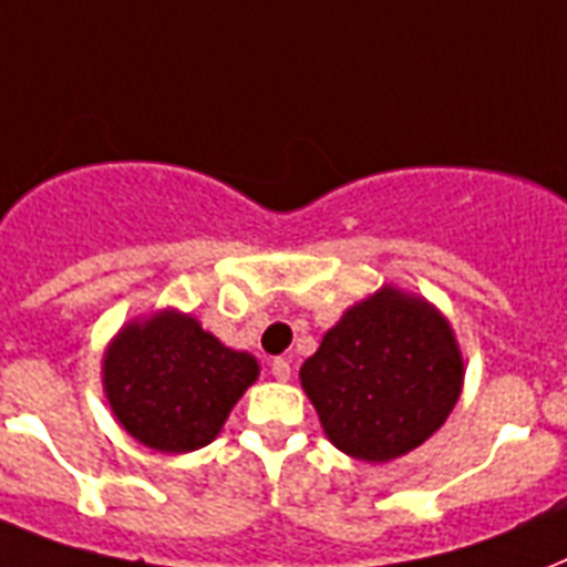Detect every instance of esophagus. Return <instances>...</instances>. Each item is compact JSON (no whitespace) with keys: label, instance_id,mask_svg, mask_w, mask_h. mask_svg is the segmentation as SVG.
<instances>
[{"label":"esophagus","instance_id":"esophagus-1","mask_svg":"<svg viewBox=\"0 0 567 567\" xmlns=\"http://www.w3.org/2000/svg\"><path fill=\"white\" fill-rule=\"evenodd\" d=\"M271 375H275L278 381H289L292 367H289V361H284V358H275V361H271Z\"/></svg>","mask_w":567,"mask_h":567}]
</instances>
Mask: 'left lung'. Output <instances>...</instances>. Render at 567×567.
Wrapping results in <instances>:
<instances>
[{"mask_svg":"<svg viewBox=\"0 0 567 567\" xmlns=\"http://www.w3.org/2000/svg\"><path fill=\"white\" fill-rule=\"evenodd\" d=\"M298 379L337 450L384 464L446 423L462 396L464 354L429 298L384 284L324 331Z\"/></svg>","mask_w":567,"mask_h":567,"instance_id":"obj_1","label":"left lung"}]
</instances>
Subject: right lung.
Wrapping results in <instances>:
<instances>
[{
    "label": "right lung",
    "mask_w": 567,
    "mask_h": 567,
    "mask_svg": "<svg viewBox=\"0 0 567 567\" xmlns=\"http://www.w3.org/2000/svg\"><path fill=\"white\" fill-rule=\"evenodd\" d=\"M257 379L251 352L224 346L177 307L124 322L103 352V393L115 420L142 446L168 455L213 443Z\"/></svg>",
    "instance_id": "1"
}]
</instances>
